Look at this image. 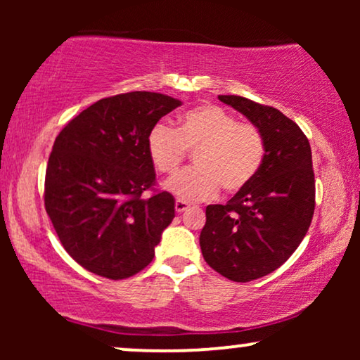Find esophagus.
<instances>
[{
    "label": "esophagus",
    "mask_w": 360,
    "mask_h": 360,
    "mask_svg": "<svg viewBox=\"0 0 360 360\" xmlns=\"http://www.w3.org/2000/svg\"><path fill=\"white\" fill-rule=\"evenodd\" d=\"M190 208V205L186 203V201H184V200H176L175 201V211L176 213H184V211H186Z\"/></svg>",
    "instance_id": "1"
}]
</instances>
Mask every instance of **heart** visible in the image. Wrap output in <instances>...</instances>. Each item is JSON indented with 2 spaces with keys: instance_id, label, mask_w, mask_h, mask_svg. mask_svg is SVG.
<instances>
[{
  "instance_id": "b5f03b06",
  "label": "heart",
  "mask_w": 360,
  "mask_h": 360,
  "mask_svg": "<svg viewBox=\"0 0 360 360\" xmlns=\"http://www.w3.org/2000/svg\"><path fill=\"white\" fill-rule=\"evenodd\" d=\"M195 150V167L176 174L165 188L184 201L210 200L244 190L265 159V139L257 126L239 122L218 105L191 108L180 116L179 129L157 122L147 136V152L160 174L172 175Z\"/></svg>"
}]
</instances>
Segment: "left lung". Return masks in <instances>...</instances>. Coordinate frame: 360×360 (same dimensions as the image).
I'll return each instance as SVG.
<instances>
[{"label": "left lung", "instance_id": "obj_1", "mask_svg": "<svg viewBox=\"0 0 360 360\" xmlns=\"http://www.w3.org/2000/svg\"><path fill=\"white\" fill-rule=\"evenodd\" d=\"M257 126L265 159L255 179L226 205L206 206L200 248L206 264L233 282L277 270L302 243L314 213V172L307 136L283 112L219 95Z\"/></svg>", "mask_w": 360, "mask_h": 360}]
</instances>
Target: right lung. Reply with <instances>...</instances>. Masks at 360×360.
<instances>
[{"label":"right lung","mask_w":360,"mask_h":360,"mask_svg":"<svg viewBox=\"0 0 360 360\" xmlns=\"http://www.w3.org/2000/svg\"><path fill=\"white\" fill-rule=\"evenodd\" d=\"M180 105L152 91L103 98L53 142L44 203L63 249L88 272L121 280L154 259L175 200L169 191L142 196L155 184L147 136Z\"/></svg>","instance_id":"obj_1"}]
</instances>
